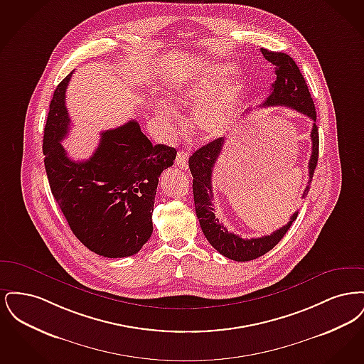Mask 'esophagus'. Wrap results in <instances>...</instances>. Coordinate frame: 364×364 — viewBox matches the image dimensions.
<instances>
[{
	"label": "esophagus",
	"mask_w": 364,
	"mask_h": 364,
	"mask_svg": "<svg viewBox=\"0 0 364 364\" xmlns=\"http://www.w3.org/2000/svg\"><path fill=\"white\" fill-rule=\"evenodd\" d=\"M188 158H190V154L187 151H178L176 156V165L180 169L187 171L188 169Z\"/></svg>",
	"instance_id": "34e87169"
}]
</instances>
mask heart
Masks as SVG:
<instances>
[{"instance_id": "b5f03b06", "label": "heart", "mask_w": 364, "mask_h": 364, "mask_svg": "<svg viewBox=\"0 0 364 364\" xmlns=\"http://www.w3.org/2000/svg\"><path fill=\"white\" fill-rule=\"evenodd\" d=\"M236 68L232 64H210L174 87V101L186 106L198 105L191 122L200 138L221 136L232 120L244 91L242 79L226 83ZM156 113L171 129L176 117L173 106L161 101L156 105Z\"/></svg>"}]
</instances>
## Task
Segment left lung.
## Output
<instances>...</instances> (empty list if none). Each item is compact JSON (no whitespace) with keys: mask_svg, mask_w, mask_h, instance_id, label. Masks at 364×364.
I'll return each instance as SVG.
<instances>
[{"mask_svg":"<svg viewBox=\"0 0 364 364\" xmlns=\"http://www.w3.org/2000/svg\"><path fill=\"white\" fill-rule=\"evenodd\" d=\"M263 57L276 67L277 79L272 85V92L266 98V101L260 106H287L292 107L296 112L306 114L310 117L312 124L311 131V156L309 162V186L303 192L301 198L304 199L310 190L314 171L318 162V151H319V136H318V127H316V113L315 106L312 102L311 94L309 91L307 83L296 65L294 58L285 53L270 52L267 49H262ZM225 139L218 138L199 150H196L190 156V171L193 181H192V191H193V202H195V211L199 220L200 228L206 236L208 242L226 258L237 262H247V260L257 259L266 252H269L278 242L285 236L288 229L292 225L294 220L297 218L299 211L291 215V220L287 225L279 228L269 236H262L255 239H242L240 236L228 232L225 226L220 223L215 217V211L213 206V186H211V176L213 168L223 151Z\"/></svg>","mask_w":364,"mask_h":364,"instance_id":"obj_1","label":"left lung"}]
</instances>
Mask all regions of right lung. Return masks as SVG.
<instances>
[{
    "mask_svg": "<svg viewBox=\"0 0 364 364\" xmlns=\"http://www.w3.org/2000/svg\"><path fill=\"white\" fill-rule=\"evenodd\" d=\"M70 73L54 91L43 135L45 169L57 205L73 235L106 258L135 255L151 237L158 178L173 165L176 150L153 144L135 120L101 134L86 161L67 156L65 107Z\"/></svg>",
    "mask_w": 364,
    "mask_h": 364,
    "instance_id": "obj_1",
    "label": "right lung"
}]
</instances>
